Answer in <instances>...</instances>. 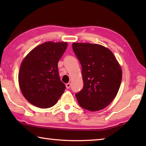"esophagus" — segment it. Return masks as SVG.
<instances>
[{
    "instance_id": "esophagus-1",
    "label": "esophagus",
    "mask_w": 146,
    "mask_h": 146,
    "mask_svg": "<svg viewBox=\"0 0 146 146\" xmlns=\"http://www.w3.org/2000/svg\"><path fill=\"white\" fill-rule=\"evenodd\" d=\"M66 88L67 89H70V87H71V84L70 83H68L66 84Z\"/></svg>"
}]
</instances>
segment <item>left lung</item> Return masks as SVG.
<instances>
[{
  "label": "left lung",
  "instance_id": "left-lung-1",
  "mask_svg": "<svg viewBox=\"0 0 146 146\" xmlns=\"http://www.w3.org/2000/svg\"><path fill=\"white\" fill-rule=\"evenodd\" d=\"M72 47L82 66L84 86L75 94L79 105L91 111L107 107L122 81V70L115 56L99 44L74 42Z\"/></svg>",
  "mask_w": 146,
  "mask_h": 146
}]
</instances>
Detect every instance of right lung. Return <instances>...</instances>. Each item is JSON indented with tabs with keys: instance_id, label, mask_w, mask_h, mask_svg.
<instances>
[{
	"instance_id": "obj_1",
	"label": "right lung",
	"mask_w": 146,
	"mask_h": 146,
	"mask_svg": "<svg viewBox=\"0 0 146 146\" xmlns=\"http://www.w3.org/2000/svg\"><path fill=\"white\" fill-rule=\"evenodd\" d=\"M67 42H46L31 50L22 62L19 83L22 93L31 104L49 108L57 102L66 89L58 71V62Z\"/></svg>"
}]
</instances>
